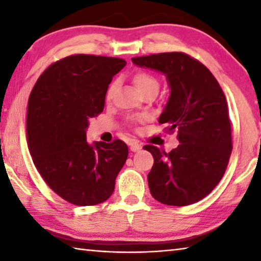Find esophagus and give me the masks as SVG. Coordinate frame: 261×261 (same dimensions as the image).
<instances>
[{
	"label": "esophagus",
	"mask_w": 261,
	"mask_h": 261,
	"mask_svg": "<svg viewBox=\"0 0 261 261\" xmlns=\"http://www.w3.org/2000/svg\"><path fill=\"white\" fill-rule=\"evenodd\" d=\"M130 149L132 152H138L141 149V146L140 145L137 143V141H131L130 143Z\"/></svg>",
	"instance_id": "obj_1"
}]
</instances>
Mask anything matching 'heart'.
<instances>
[{
  "instance_id": "heart-1",
  "label": "heart",
  "mask_w": 261,
  "mask_h": 261,
  "mask_svg": "<svg viewBox=\"0 0 261 261\" xmlns=\"http://www.w3.org/2000/svg\"><path fill=\"white\" fill-rule=\"evenodd\" d=\"M134 83H135L137 90L139 91L140 94L144 93V92L148 91V90L159 91V86H160V84H159L158 79L154 77L153 74L148 73L146 71H138V72H137L134 76ZM114 90H115V83H113L107 90V93H106V98H107V100H109L113 96ZM135 120L138 121V122H144L145 120H146V116H138V117H136Z\"/></svg>"
}]
</instances>
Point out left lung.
Masks as SVG:
<instances>
[{
  "label": "left lung",
  "instance_id": "1",
  "mask_svg": "<svg viewBox=\"0 0 261 261\" xmlns=\"http://www.w3.org/2000/svg\"><path fill=\"white\" fill-rule=\"evenodd\" d=\"M131 61L166 76L170 95L159 123L178 132L179 145L169 153L153 145L144 147L154 158L147 175L149 191L165 205L194 204L218 185L231 154V127L222 88L204 64L184 53Z\"/></svg>",
  "mask_w": 261,
  "mask_h": 261
}]
</instances>
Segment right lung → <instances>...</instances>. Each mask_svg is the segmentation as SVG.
I'll list each match as a JSON object with an SVG mask.
<instances>
[{
  "instance_id": "add662e5",
  "label": "right lung",
  "mask_w": 261,
  "mask_h": 261,
  "mask_svg": "<svg viewBox=\"0 0 261 261\" xmlns=\"http://www.w3.org/2000/svg\"><path fill=\"white\" fill-rule=\"evenodd\" d=\"M125 64L116 57L68 56L48 67L31 92V155L48 187L73 205L107 200L127 159L129 149L120 139L86 140L88 121L102 113L108 85Z\"/></svg>"
}]
</instances>
